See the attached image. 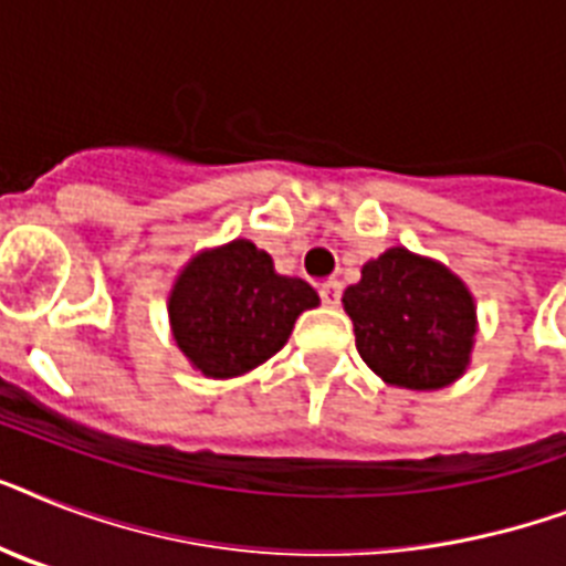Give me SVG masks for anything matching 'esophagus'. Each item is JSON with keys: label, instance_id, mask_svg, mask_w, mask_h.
<instances>
[{"label": "esophagus", "instance_id": "esophagus-1", "mask_svg": "<svg viewBox=\"0 0 566 566\" xmlns=\"http://www.w3.org/2000/svg\"><path fill=\"white\" fill-rule=\"evenodd\" d=\"M319 300H323V305H328V308H337V305H340V284H323V287H319Z\"/></svg>", "mask_w": 566, "mask_h": 566}]
</instances>
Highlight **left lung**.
<instances>
[{
    "instance_id": "1",
    "label": "left lung",
    "mask_w": 566,
    "mask_h": 566,
    "mask_svg": "<svg viewBox=\"0 0 566 566\" xmlns=\"http://www.w3.org/2000/svg\"><path fill=\"white\" fill-rule=\"evenodd\" d=\"M364 364L387 385L438 390L464 376L475 337V302L452 270L405 247L367 261L344 291Z\"/></svg>"
}]
</instances>
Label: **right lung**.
Segmentation results:
<instances>
[{
	"label": "right lung",
	"instance_id": "right-lung-1",
	"mask_svg": "<svg viewBox=\"0 0 566 566\" xmlns=\"http://www.w3.org/2000/svg\"><path fill=\"white\" fill-rule=\"evenodd\" d=\"M308 282L279 275L252 240H231L188 261L170 291L176 344L208 378H234L273 358L302 311L317 308Z\"/></svg>",
	"mask_w": 566,
	"mask_h": 566
}]
</instances>
